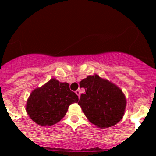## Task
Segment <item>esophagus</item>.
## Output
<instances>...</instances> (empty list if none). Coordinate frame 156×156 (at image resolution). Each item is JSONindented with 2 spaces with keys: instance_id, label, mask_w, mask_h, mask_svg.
I'll return each instance as SVG.
<instances>
[{
  "instance_id": "34e87169",
  "label": "esophagus",
  "mask_w": 156,
  "mask_h": 156,
  "mask_svg": "<svg viewBox=\"0 0 156 156\" xmlns=\"http://www.w3.org/2000/svg\"><path fill=\"white\" fill-rule=\"evenodd\" d=\"M76 94L78 95V97H80V91L79 90H76Z\"/></svg>"
}]
</instances>
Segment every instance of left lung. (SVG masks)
<instances>
[{
	"label": "left lung",
	"instance_id": "left-lung-1",
	"mask_svg": "<svg viewBox=\"0 0 156 156\" xmlns=\"http://www.w3.org/2000/svg\"><path fill=\"white\" fill-rule=\"evenodd\" d=\"M80 86L85 93L80 98L78 105L87 119L100 128H108L120 121L126 108V98L115 84L99 76H88Z\"/></svg>",
	"mask_w": 156,
	"mask_h": 156
}]
</instances>
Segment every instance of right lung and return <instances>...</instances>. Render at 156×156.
Listing matches in <instances>:
<instances>
[{"label": "right lung", "mask_w": 156, "mask_h": 156, "mask_svg": "<svg viewBox=\"0 0 156 156\" xmlns=\"http://www.w3.org/2000/svg\"><path fill=\"white\" fill-rule=\"evenodd\" d=\"M78 100L76 93L70 90L69 83L51 79L32 92L27 101V112L37 124L51 126L61 120L69 106Z\"/></svg>", "instance_id": "add662e5"}]
</instances>
